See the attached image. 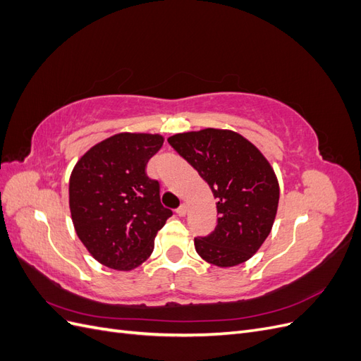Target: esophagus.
Instances as JSON below:
<instances>
[{"label": "esophagus", "instance_id": "34e87169", "mask_svg": "<svg viewBox=\"0 0 361 361\" xmlns=\"http://www.w3.org/2000/svg\"><path fill=\"white\" fill-rule=\"evenodd\" d=\"M176 212H178L179 216H185V215H187V204L182 203V204L178 207V209H176Z\"/></svg>", "mask_w": 361, "mask_h": 361}]
</instances>
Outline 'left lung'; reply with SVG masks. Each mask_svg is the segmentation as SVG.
<instances>
[{
	"label": "left lung",
	"mask_w": 361,
	"mask_h": 361,
	"mask_svg": "<svg viewBox=\"0 0 361 361\" xmlns=\"http://www.w3.org/2000/svg\"><path fill=\"white\" fill-rule=\"evenodd\" d=\"M169 143L209 185L218 199V224L195 238L199 256L218 268H232L253 257L274 224L280 187L265 155L231 129L204 128L174 134Z\"/></svg>",
	"instance_id": "1"
}]
</instances>
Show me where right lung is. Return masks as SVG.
<instances>
[{"label":"right lung","instance_id":"obj_1","mask_svg":"<svg viewBox=\"0 0 361 361\" xmlns=\"http://www.w3.org/2000/svg\"><path fill=\"white\" fill-rule=\"evenodd\" d=\"M161 134L118 133L90 147L69 179L75 232L87 251L116 271H133L154 251L158 231L173 215L159 183L146 174L162 147Z\"/></svg>","mask_w":361,"mask_h":361}]
</instances>
